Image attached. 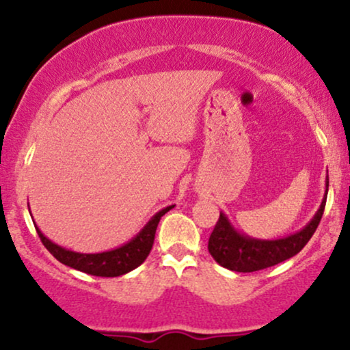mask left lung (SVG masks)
Segmentation results:
<instances>
[{
    "mask_svg": "<svg viewBox=\"0 0 350 350\" xmlns=\"http://www.w3.org/2000/svg\"><path fill=\"white\" fill-rule=\"evenodd\" d=\"M329 189V178H326V194L316 215L303 230L278 240H258L240 234L230 226L228 219L220 212L211 239H208V253L220 267L239 273H252L263 268L275 267L284 260L291 258L304 248L321 222V217L326 207Z\"/></svg>",
    "mask_w": 350,
    "mask_h": 350,
    "instance_id": "left-lung-1",
    "label": "left lung"
}]
</instances>
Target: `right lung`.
<instances>
[{
    "label": "right lung",
    "mask_w": 350,
    "mask_h": 350,
    "mask_svg": "<svg viewBox=\"0 0 350 350\" xmlns=\"http://www.w3.org/2000/svg\"><path fill=\"white\" fill-rule=\"evenodd\" d=\"M174 206H170L163 211H159L150 222L142 228L138 235L133 240H130L128 243L122 245V247L115 248L110 252H102V253H79L67 250V248L59 247L57 243L51 242L47 237L42 235V232L38 230L39 239L44 247L49 250L60 263L67 265V267L75 268V270L87 273V275L94 276H107V278H113V276H122L124 273L135 270L136 267H139L146 256L150 255L152 243H154V234L156 228H158L159 220L161 217L170 212Z\"/></svg>",
    "instance_id": "right-lung-1"
}]
</instances>
